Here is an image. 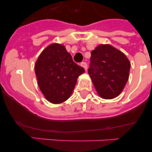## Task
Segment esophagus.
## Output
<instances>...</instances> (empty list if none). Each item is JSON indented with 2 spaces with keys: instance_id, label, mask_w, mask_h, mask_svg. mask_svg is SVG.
<instances>
[{
  "instance_id": "34e87169",
  "label": "esophagus",
  "mask_w": 152,
  "mask_h": 152,
  "mask_svg": "<svg viewBox=\"0 0 152 152\" xmlns=\"http://www.w3.org/2000/svg\"><path fill=\"white\" fill-rule=\"evenodd\" d=\"M80 66H82L84 69L87 70V68H88V64L86 62H81L80 63Z\"/></svg>"
}]
</instances>
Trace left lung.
<instances>
[{
    "label": "left lung",
    "instance_id": "obj_1",
    "mask_svg": "<svg viewBox=\"0 0 152 152\" xmlns=\"http://www.w3.org/2000/svg\"><path fill=\"white\" fill-rule=\"evenodd\" d=\"M129 61L121 51L108 44L91 52L88 74L98 94L104 99L116 97L129 79Z\"/></svg>",
    "mask_w": 152,
    "mask_h": 152
}]
</instances>
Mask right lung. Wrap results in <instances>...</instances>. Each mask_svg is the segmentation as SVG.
Returning a JSON list of instances; mask_svg holds the SVG:
<instances>
[{
	"instance_id": "obj_1",
	"label": "right lung",
	"mask_w": 152,
	"mask_h": 152,
	"mask_svg": "<svg viewBox=\"0 0 152 152\" xmlns=\"http://www.w3.org/2000/svg\"><path fill=\"white\" fill-rule=\"evenodd\" d=\"M64 45L53 43L44 49L35 64L38 85L47 100L61 103L72 95L77 77L84 73Z\"/></svg>"
}]
</instances>
